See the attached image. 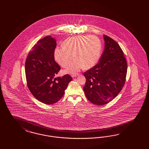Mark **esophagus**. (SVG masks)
Listing matches in <instances>:
<instances>
[{
	"mask_svg": "<svg viewBox=\"0 0 149 149\" xmlns=\"http://www.w3.org/2000/svg\"><path fill=\"white\" fill-rule=\"evenodd\" d=\"M77 75H78V74H73V75H72V77H77Z\"/></svg>",
	"mask_w": 149,
	"mask_h": 149,
	"instance_id": "obj_1",
	"label": "esophagus"
}]
</instances>
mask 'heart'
Instances as JSON below:
<instances>
[{
	"label": "heart",
	"mask_w": 149,
	"mask_h": 149,
	"mask_svg": "<svg viewBox=\"0 0 149 149\" xmlns=\"http://www.w3.org/2000/svg\"><path fill=\"white\" fill-rule=\"evenodd\" d=\"M62 47L54 51L55 60L63 68L69 65L72 59L76 60L65 72L74 74L82 68L93 67L99 60L102 45L99 39L94 36H80L68 38L63 42Z\"/></svg>",
	"instance_id": "b5f03b06"
}]
</instances>
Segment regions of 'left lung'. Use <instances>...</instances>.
<instances>
[{
	"label": "left lung",
	"mask_w": 149,
	"mask_h": 149,
	"mask_svg": "<svg viewBox=\"0 0 149 149\" xmlns=\"http://www.w3.org/2000/svg\"><path fill=\"white\" fill-rule=\"evenodd\" d=\"M104 50L99 62L84 73V90L92 103L107 104L120 92L126 81L127 64L120 46L112 38L103 35Z\"/></svg>",
	"instance_id": "left-lung-1"
}]
</instances>
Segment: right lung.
Masks as SVG:
<instances>
[{
	"label": "right lung",
	"mask_w": 149,
	"mask_h": 149,
	"mask_svg": "<svg viewBox=\"0 0 149 149\" xmlns=\"http://www.w3.org/2000/svg\"><path fill=\"white\" fill-rule=\"evenodd\" d=\"M56 41L47 36L37 42L28 54L25 63L27 86L37 100L46 104L57 102L63 96L72 77L66 74L54 77L61 69L54 61Z\"/></svg>",
	"instance_id": "right-lung-1"
}]
</instances>
